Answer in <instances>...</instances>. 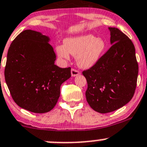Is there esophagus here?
I'll return each instance as SVG.
<instances>
[{
	"label": "esophagus",
	"mask_w": 147,
	"mask_h": 147,
	"mask_svg": "<svg viewBox=\"0 0 147 147\" xmlns=\"http://www.w3.org/2000/svg\"><path fill=\"white\" fill-rule=\"evenodd\" d=\"M80 74V73L79 71L76 70V69H72V70H71V75H72V77H76L79 75Z\"/></svg>",
	"instance_id": "1"
}]
</instances>
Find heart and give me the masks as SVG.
I'll list each match as a JSON object with an SVG mask.
<instances>
[{"label": "heart", "mask_w": 147, "mask_h": 147, "mask_svg": "<svg viewBox=\"0 0 147 147\" xmlns=\"http://www.w3.org/2000/svg\"><path fill=\"white\" fill-rule=\"evenodd\" d=\"M105 48L104 40L92 34H85L66 38L65 46H57L56 52L60 58L65 60L69 59V54L77 57L78 66L88 69L98 62Z\"/></svg>", "instance_id": "obj_1"}]
</instances>
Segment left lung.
<instances>
[{"mask_svg":"<svg viewBox=\"0 0 147 147\" xmlns=\"http://www.w3.org/2000/svg\"><path fill=\"white\" fill-rule=\"evenodd\" d=\"M111 47L90 69L84 71L86 99L100 113L113 112L127 105L135 92L139 72L135 47L116 28H109Z\"/></svg>","mask_w":147,"mask_h":147,"instance_id":"obj_1","label":"left lung"}]
</instances>
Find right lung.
<instances>
[{
	"label": "right lung",
	"instance_id": "1",
	"mask_svg": "<svg viewBox=\"0 0 147 147\" xmlns=\"http://www.w3.org/2000/svg\"><path fill=\"white\" fill-rule=\"evenodd\" d=\"M50 38L26 30L12 42L5 68V80L15 102L34 113H46L60 97V86L71 77V68L55 64Z\"/></svg>",
	"mask_w": 147,
	"mask_h": 147
}]
</instances>
